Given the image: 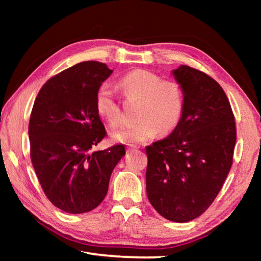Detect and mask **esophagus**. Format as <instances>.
Here are the masks:
<instances>
[{"label":"esophagus","mask_w":261,"mask_h":261,"mask_svg":"<svg viewBox=\"0 0 261 261\" xmlns=\"http://www.w3.org/2000/svg\"><path fill=\"white\" fill-rule=\"evenodd\" d=\"M139 147H137V146H129L126 148V151L127 152H132V151H137V149H138Z\"/></svg>","instance_id":"esophagus-1"}]
</instances>
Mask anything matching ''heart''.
<instances>
[{
    "mask_svg": "<svg viewBox=\"0 0 261 261\" xmlns=\"http://www.w3.org/2000/svg\"><path fill=\"white\" fill-rule=\"evenodd\" d=\"M118 86L130 101H138L135 124L115 130V141L125 144L145 143L158 134L168 135L178 126L185 108L183 86L173 79H162L160 74L146 69H136L125 73ZM96 114L110 125L121 122V110L108 84L100 85L94 99Z\"/></svg>",
    "mask_w": 261,
    "mask_h": 261,
    "instance_id": "1",
    "label": "heart"
}]
</instances>
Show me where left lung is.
Returning a JSON list of instances; mask_svg holds the SVG:
<instances>
[{
  "mask_svg": "<svg viewBox=\"0 0 261 261\" xmlns=\"http://www.w3.org/2000/svg\"><path fill=\"white\" fill-rule=\"evenodd\" d=\"M185 92L178 126L146 147V192L159 214L174 222L198 218L230 171L236 144L231 106L218 82L188 65L173 71Z\"/></svg>",
  "mask_w": 261,
  "mask_h": 261,
  "instance_id": "obj_1",
  "label": "left lung"
}]
</instances>
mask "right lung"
Masks as SVG:
<instances>
[{
  "label": "right lung",
  "mask_w": 261,
  "mask_h": 261,
  "mask_svg": "<svg viewBox=\"0 0 261 261\" xmlns=\"http://www.w3.org/2000/svg\"><path fill=\"white\" fill-rule=\"evenodd\" d=\"M105 63L86 61L55 74L35 98L29 123L30 155L46 197L70 214L98 207L124 145L91 152L106 132L94 99L112 74Z\"/></svg>",
  "instance_id": "right-lung-1"
}]
</instances>
